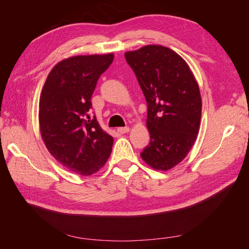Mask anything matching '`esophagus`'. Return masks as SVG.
Here are the masks:
<instances>
[{
  "label": "esophagus",
  "instance_id": "esophagus-1",
  "mask_svg": "<svg viewBox=\"0 0 249 249\" xmlns=\"http://www.w3.org/2000/svg\"><path fill=\"white\" fill-rule=\"evenodd\" d=\"M130 131V127L129 126H123V127H117V132L118 133H122V134H124V133H127Z\"/></svg>",
  "mask_w": 249,
  "mask_h": 249
}]
</instances>
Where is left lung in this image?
Masks as SVG:
<instances>
[{"label":"left lung","mask_w":249,"mask_h":249,"mask_svg":"<svg viewBox=\"0 0 249 249\" xmlns=\"http://www.w3.org/2000/svg\"><path fill=\"white\" fill-rule=\"evenodd\" d=\"M147 103L149 144L140 154L149 166L168 170L189 153L196 140L201 97L185 60L162 46L124 54Z\"/></svg>","instance_id":"8db88e82"}]
</instances>
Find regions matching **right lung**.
Here are the masks:
<instances>
[{
  "label": "right lung",
  "instance_id": "obj_1",
  "mask_svg": "<svg viewBox=\"0 0 249 249\" xmlns=\"http://www.w3.org/2000/svg\"><path fill=\"white\" fill-rule=\"evenodd\" d=\"M113 54L74 56L59 62L44 83L39 125L44 144L64 167L81 176L99 171L111 154L113 138L90 116L91 96Z\"/></svg>",
  "mask_w": 249,
  "mask_h": 249
}]
</instances>
